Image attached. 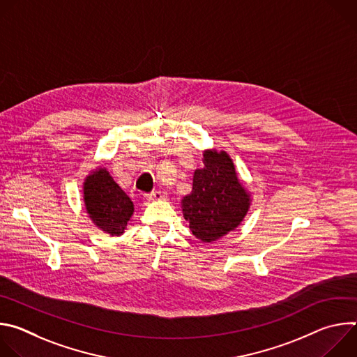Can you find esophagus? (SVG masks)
Segmentation results:
<instances>
[{"mask_svg": "<svg viewBox=\"0 0 357 357\" xmlns=\"http://www.w3.org/2000/svg\"><path fill=\"white\" fill-rule=\"evenodd\" d=\"M144 197H145L146 200H160V199H164V197H165V193L161 192V190H152L151 193L144 195Z\"/></svg>", "mask_w": 357, "mask_h": 357, "instance_id": "obj_1", "label": "esophagus"}]
</instances>
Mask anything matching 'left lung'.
Returning <instances> with one entry per match:
<instances>
[{
    "instance_id": "1",
    "label": "left lung",
    "mask_w": 357,
    "mask_h": 357,
    "mask_svg": "<svg viewBox=\"0 0 357 357\" xmlns=\"http://www.w3.org/2000/svg\"><path fill=\"white\" fill-rule=\"evenodd\" d=\"M193 175V190L182 200V212L199 240L215 241L236 229L248 211V195L238 183L226 152L206 151Z\"/></svg>"
}]
</instances>
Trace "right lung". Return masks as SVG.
Instances as JSON below:
<instances>
[{"mask_svg": "<svg viewBox=\"0 0 357 357\" xmlns=\"http://www.w3.org/2000/svg\"><path fill=\"white\" fill-rule=\"evenodd\" d=\"M84 203L93 223L103 231L124 233L134 205L105 168L96 169L84 182Z\"/></svg>", "mask_w": 357, "mask_h": 357, "instance_id": "right-lung-1", "label": "right lung"}]
</instances>
